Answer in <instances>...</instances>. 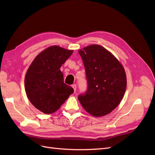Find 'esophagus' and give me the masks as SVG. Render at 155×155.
<instances>
[{"label": "esophagus", "mask_w": 155, "mask_h": 155, "mask_svg": "<svg viewBox=\"0 0 155 155\" xmlns=\"http://www.w3.org/2000/svg\"><path fill=\"white\" fill-rule=\"evenodd\" d=\"M72 88H74V92H76V88H77V87H76V85H72Z\"/></svg>", "instance_id": "1"}]
</instances>
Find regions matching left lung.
Instances as JSON below:
<instances>
[{
  "label": "left lung",
  "instance_id": "left-lung-1",
  "mask_svg": "<svg viewBox=\"0 0 155 155\" xmlns=\"http://www.w3.org/2000/svg\"><path fill=\"white\" fill-rule=\"evenodd\" d=\"M85 69L87 89L78 96L85 110L96 117L109 114L122 100L127 87L125 70L110 51L92 45L79 50Z\"/></svg>",
  "mask_w": 155,
  "mask_h": 155
}]
</instances>
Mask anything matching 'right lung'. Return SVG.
Here are the masks:
<instances>
[{
	"label": "right lung",
	"instance_id": "add662e5",
	"mask_svg": "<svg viewBox=\"0 0 155 155\" xmlns=\"http://www.w3.org/2000/svg\"><path fill=\"white\" fill-rule=\"evenodd\" d=\"M73 53V50L51 46L41 52L28 69L25 85L29 100L45 114L58 110L74 92L64 83L60 68Z\"/></svg>",
	"mask_w": 155,
	"mask_h": 155
}]
</instances>
